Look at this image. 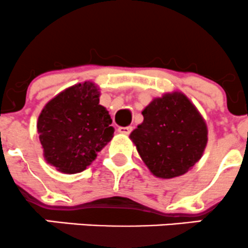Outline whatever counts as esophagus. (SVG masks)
<instances>
[{"mask_svg": "<svg viewBox=\"0 0 248 248\" xmlns=\"http://www.w3.org/2000/svg\"><path fill=\"white\" fill-rule=\"evenodd\" d=\"M132 129H133L132 126H127V127H119V129H117V131H119V133H121V134L128 135V134H131Z\"/></svg>", "mask_w": 248, "mask_h": 248, "instance_id": "1", "label": "esophagus"}]
</instances>
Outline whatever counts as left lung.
Segmentation results:
<instances>
[{
  "label": "left lung",
  "instance_id": "left-lung-1",
  "mask_svg": "<svg viewBox=\"0 0 248 248\" xmlns=\"http://www.w3.org/2000/svg\"><path fill=\"white\" fill-rule=\"evenodd\" d=\"M144 121L129 138L155 177L174 178L186 173L202 157L208 128L196 107L174 91L157 97L142 110Z\"/></svg>",
  "mask_w": 248,
  "mask_h": 248
}]
</instances>
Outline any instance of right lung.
Wrapping results in <instances>:
<instances>
[{"instance_id": "right-lung-1", "label": "right lung", "mask_w": 248, "mask_h": 248, "mask_svg": "<svg viewBox=\"0 0 248 248\" xmlns=\"http://www.w3.org/2000/svg\"><path fill=\"white\" fill-rule=\"evenodd\" d=\"M36 127L46 161L67 174L85 170L114 134L110 115L100 104V91L93 82L72 85L52 98Z\"/></svg>"}]
</instances>
